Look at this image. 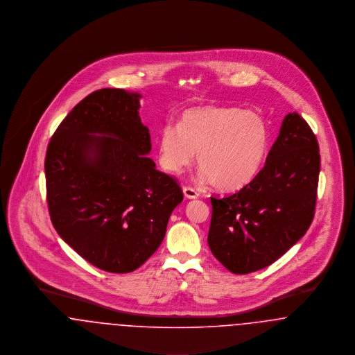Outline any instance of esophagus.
<instances>
[{"label":"esophagus","mask_w":355,"mask_h":355,"mask_svg":"<svg viewBox=\"0 0 355 355\" xmlns=\"http://www.w3.org/2000/svg\"><path fill=\"white\" fill-rule=\"evenodd\" d=\"M182 190H184L186 198H189V200H194V198H197L200 196L197 193V190H194L193 187H189V186H185Z\"/></svg>","instance_id":"esophagus-1"}]
</instances>
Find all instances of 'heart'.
I'll list each match as a JSON object with an SVG mask.
<instances>
[{
	"label": "heart",
	"instance_id": "b5f03b06",
	"mask_svg": "<svg viewBox=\"0 0 355 355\" xmlns=\"http://www.w3.org/2000/svg\"><path fill=\"white\" fill-rule=\"evenodd\" d=\"M269 128L254 110L206 105L187 109L178 126L166 123L158 135L159 165L178 174L197 154L201 175L222 190L249 184L269 149Z\"/></svg>",
	"mask_w": 355,
	"mask_h": 355
}]
</instances>
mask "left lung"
Instances as JSON below:
<instances>
[{
  "label": "left lung",
  "instance_id": "8db88e82",
  "mask_svg": "<svg viewBox=\"0 0 355 355\" xmlns=\"http://www.w3.org/2000/svg\"><path fill=\"white\" fill-rule=\"evenodd\" d=\"M320 168L317 137L298 113H288L253 181L210 198L207 243L227 270L268 268L304 236L314 218Z\"/></svg>",
  "mask_w": 355,
  "mask_h": 355
}]
</instances>
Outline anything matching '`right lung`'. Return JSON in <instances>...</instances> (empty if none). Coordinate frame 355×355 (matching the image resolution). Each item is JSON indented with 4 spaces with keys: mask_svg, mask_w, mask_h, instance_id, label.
<instances>
[{
    "mask_svg": "<svg viewBox=\"0 0 355 355\" xmlns=\"http://www.w3.org/2000/svg\"><path fill=\"white\" fill-rule=\"evenodd\" d=\"M141 94L100 89L77 103L45 158L51 223L85 261L109 272L138 269L159 248L182 202L177 181L155 169Z\"/></svg>",
    "mask_w": 355,
    "mask_h": 355,
    "instance_id": "obj_1",
    "label": "right lung"
}]
</instances>
